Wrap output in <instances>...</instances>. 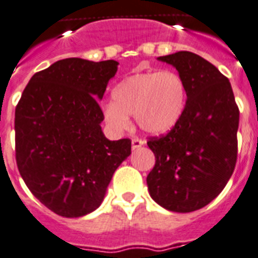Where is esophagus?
Segmentation results:
<instances>
[{"instance_id": "esophagus-1", "label": "esophagus", "mask_w": 258, "mask_h": 258, "mask_svg": "<svg viewBox=\"0 0 258 258\" xmlns=\"http://www.w3.org/2000/svg\"><path fill=\"white\" fill-rule=\"evenodd\" d=\"M146 144V140L140 139V138H134L133 139V150H136V148L142 147Z\"/></svg>"}]
</instances>
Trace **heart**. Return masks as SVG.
Returning a JSON list of instances; mask_svg holds the SVG:
<instances>
[{
    "instance_id": "heart-1",
    "label": "heart",
    "mask_w": 258,
    "mask_h": 258,
    "mask_svg": "<svg viewBox=\"0 0 258 258\" xmlns=\"http://www.w3.org/2000/svg\"><path fill=\"white\" fill-rule=\"evenodd\" d=\"M103 106L104 122L115 131L130 125L128 115L144 133L164 134L175 127L185 108L187 87L173 70L136 73L119 82Z\"/></svg>"
}]
</instances>
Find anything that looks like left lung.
<instances>
[{"label":"left lung","mask_w":258,"mask_h":258,"mask_svg":"<svg viewBox=\"0 0 258 258\" xmlns=\"http://www.w3.org/2000/svg\"><path fill=\"white\" fill-rule=\"evenodd\" d=\"M176 68L187 87L185 108L175 127L147 144L155 167L151 198L172 212H194L217 198L237 162L240 111L229 79L190 51L159 56Z\"/></svg>","instance_id":"left-lung-1"}]
</instances>
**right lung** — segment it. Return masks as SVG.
<instances>
[{
    "label": "right lung",
    "instance_id": "1",
    "mask_svg": "<svg viewBox=\"0 0 258 258\" xmlns=\"http://www.w3.org/2000/svg\"><path fill=\"white\" fill-rule=\"evenodd\" d=\"M118 62L66 58L35 73L16 107L17 167L50 211L81 217L95 211L131 140L102 133V99Z\"/></svg>",
    "mask_w": 258,
    "mask_h": 258
}]
</instances>
